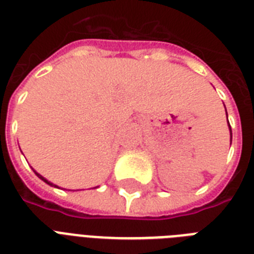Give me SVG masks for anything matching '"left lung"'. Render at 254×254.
I'll return each instance as SVG.
<instances>
[{"mask_svg": "<svg viewBox=\"0 0 254 254\" xmlns=\"http://www.w3.org/2000/svg\"><path fill=\"white\" fill-rule=\"evenodd\" d=\"M226 113H227V110H226ZM228 125H230V123H228ZM230 132H231V143H232V129H231V126H230Z\"/></svg>", "mask_w": 254, "mask_h": 254, "instance_id": "8db88e82", "label": "left lung"}]
</instances>
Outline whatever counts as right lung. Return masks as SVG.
Here are the masks:
<instances>
[{
  "mask_svg": "<svg viewBox=\"0 0 254 254\" xmlns=\"http://www.w3.org/2000/svg\"><path fill=\"white\" fill-rule=\"evenodd\" d=\"M34 172H35V170H34ZM35 174H36V176H38V177H39V178H40V180H43V181H44V182H46V184L51 185V186H55V188H58V186H56V185H54V184H51V182H48V181H47L46 178H44V177H43V176H40V174H39V173H36V172H35Z\"/></svg>",
  "mask_w": 254,
  "mask_h": 254,
  "instance_id": "1",
  "label": "right lung"
}]
</instances>
